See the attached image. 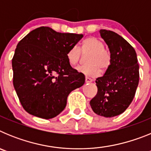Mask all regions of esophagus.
I'll use <instances>...</instances> for the list:
<instances>
[{
  "label": "esophagus",
  "instance_id": "esophagus-1",
  "mask_svg": "<svg viewBox=\"0 0 151 151\" xmlns=\"http://www.w3.org/2000/svg\"><path fill=\"white\" fill-rule=\"evenodd\" d=\"M92 82H93V79H91V78H88V77L85 78V83H91Z\"/></svg>",
  "mask_w": 151,
  "mask_h": 151
}]
</instances>
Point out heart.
Returning a JSON list of instances; mask_svg holds the SVG:
<instances>
[{"instance_id":"1","label":"heart","mask_w":151,"mask_h":151,"mask_svg":"<svg viewBox=\"0 0 151 151\" xmlns=\"http://www.w3.org/2000/svg\"><path fill=\"white\" fill-rule=\"evenodd\" d=\"M83 54H88L87 66H78L76 71L86 76L97 77L101 74V69L104 70L110 63V53L104 48V44L99 38L90 37L85 40L81 47ZM81 51L77 47H73L66 54L67 60L71 66L76 65L81 58Z\"/></svg>"}]
</instances>
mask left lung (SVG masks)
I'll use <instances>...</instances> for the list:
<instances>
[{"mask_svg":"<svg viewBox=\"0 0 151 151\" xmlns=\"http://www.w3.org/2000/svg\"><path fill=\"white\" fill-rule=\"evenodd\" d=\"M110 53L106 73L96 79L97 93L90 101L93 111L106 118L123 113L132 101L139 82V66L133 47L117 33L100 30Z\"/></svg>","mask_w":151,"mask_h":151,"instance_id":"8db88e82","label":"left lung"}]
</instances>
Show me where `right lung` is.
<instances>
[{
    "label": "right lung",
    "mask_w": 151,
    "mask_h": 151,
    "mask_svg": "<svg viewBox=\"0 0 151 151\" xmlns=\"http://www.w3.org/2000/svg\"><path fill=\"white\" fill-rule=\"evenodd\" d=\"M83 35L37 28L18 43L12 60L13 86L22 107L49 119L65 109L70 92L85 83V76L68 63L69 49Z\"/></svg>",
    "instance_id": "add662e5"
}]
</instances>
